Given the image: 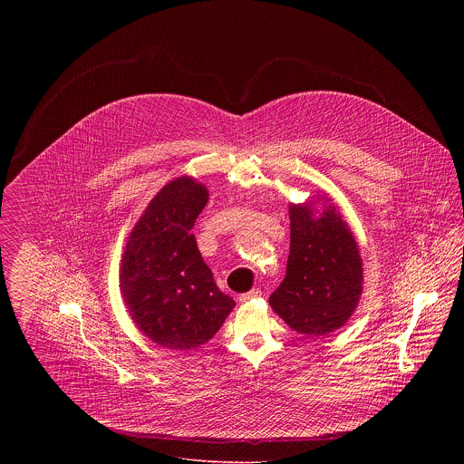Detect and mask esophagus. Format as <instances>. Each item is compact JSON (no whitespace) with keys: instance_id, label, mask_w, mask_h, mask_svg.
<instances>
[{"instance_id":"1","label":"esophagus","mask_w":464,"mask_h":464,"mask_svg":"<svg viewBox=\"0 0 464 464\" xmlns=\"http://www.w3.org/2000/svg\"><path fill=\"white\" fill-rule=\"evenodd\" d=\"M263 293H261V289L257 287V289H252V291H248V293H243L241 296H239V302L241 304H245V302H250V300H256V298H259Z\"/></svg>"}]
</instances>
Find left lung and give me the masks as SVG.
I'll return each mask as SVG.
<instances>
[{"label":"left lung","mask_w":464,"mask_h":464,"mask_svg":"<svg viewBox=\"0 0 464 464\" xmlns=\"http://www.w3.org/2000/svg\"><path fill=\"white\" fill-rule=\"evenodd\" d=\"M289 203L291 243L285 278L269 296L271 309L293 329L327 335L359 305L364 284L359 245L327 195Z\"/></svg>","instance_id":"left-lung-1"}]
</instances>
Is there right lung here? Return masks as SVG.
Returning <instances> with one entry per match:
<instances>
[{
  "mask_svg": "<svg viewBox=\"0 0 464 464\" xmlns=\"http://www.w3.org/2000/svg\"><path fill=\"white\" fill-rule=\"evenodd\" d=\"M208 189L184 175L168 182L133 225L120 289L135 327L169 350H193L219 331L236 302L203 263L191 228Z\"/></svg>",
  "mask_w": 464,
  "mask_h": 464,
  "instance_id": "add662e5",
  "label": "right lung"
}]
</instances>
